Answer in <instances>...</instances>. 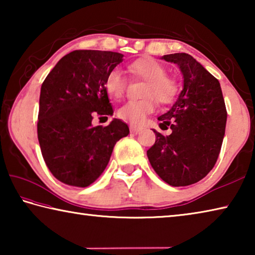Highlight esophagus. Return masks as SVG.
<instances>
[{
  "instance_id": "obj_1",
  "label": "esophagus",
  "mask_w": 255,
  "mask_h": 255,
  "mask_svg": "<svg viewBox=\"0 0 255 255\" xmlns=\"http://www.w3.org/2000/svg\"><path fill=\"white\" fill-rule=\"evenodd\" d=\"M129 129H130V132L137 133V132H140L144 128L141 126H136V125H130V126H129Z\"/></svg>"
}]
</instances>
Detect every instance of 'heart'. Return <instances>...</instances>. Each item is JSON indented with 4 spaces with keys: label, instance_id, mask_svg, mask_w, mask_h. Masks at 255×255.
Returning <instances> with one entry per match:
<instances>
[{
    "label": "heart",
    "instance_id": "heart-1",
    "mask_svg": "<svg viewBox=\"0 0 255 255\" xmlns=\"http://www.w3.org/2000/svg\"><path fill=\"white\" fill-rule=\"evenodd\" d=\"M128 71L132 75L146 80L143 88V99L131 100L118 109V116L131 124H141L155 109L154 99L161 105H169L178 94V85L172 77L166 75V71L161 63L153 58H141L128 65ZM105 90L112 99H120L127 88V81L117 68L108 73L105 79Z\"/></svg>",
    "mask_w": 255,
    "mask_h": 255
}]
</instances>
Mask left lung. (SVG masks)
Listing matches in <instances>:
<instances>
[{
    "instance_id": "1",
    "label": "left lung",
    "mask_w": 255,
    "mask_h": 255,
    "mask_svg": "<svg viewBox=\"0 0 255 255\" xmlns=\"http://www.w3.org/2000/svg\"><path fill=\"white\" fill-rule=\"evenodd\" d=\"M178 64L183 74V90L173 107L158 117L172 129L147 150L150 165L164 182L185 187L204 179L213 170L221 153L227 111L221 84L197 60L185 53L164 55Z\"/></svg>"
}]
</instances>
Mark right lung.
I'll return each instance as SVG.
<instances>
[{"mask_svg":"<svg viewBox=\"0 0 255 255\" xmlns=\"http://www.w3.org/2000/svg\"><path fill=\"white\" fill-rule=\"evenodd\" d=\"M123 57L114 51L74 50L42 82L38 140L47 167L60 182L89 187L105 171L116 143L129 133L120 119L106 127L92 125L94 116L108 119L114 114L103 84Z\"/></svg>","mask_w":255,"mask_h":255,"instance_id":"add662e5","label":"right lung"}]
</instances>
